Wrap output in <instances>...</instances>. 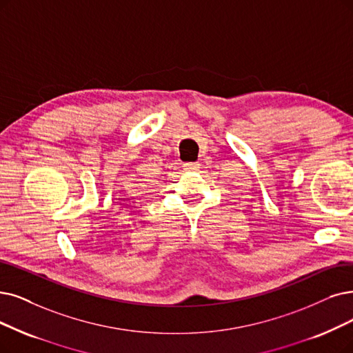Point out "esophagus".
<instances>
[{
    "instance_id": "obj_1",
    "label": "esophagus",
    "mask_w": 353,
    "mask_h": 353,
    "mask_svg": "<svg viewBox=\"0 0 353 353\" xmlns=\"http://www.w3.org/2000/svg\"><path fill=\"white\" fill-rule=\"evenodd\" d=\"M200 168V163L199 162H188V163H184V169H187V171H195V169Z\"/></svg>"
}]
</instances>
